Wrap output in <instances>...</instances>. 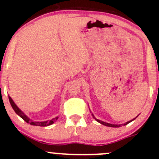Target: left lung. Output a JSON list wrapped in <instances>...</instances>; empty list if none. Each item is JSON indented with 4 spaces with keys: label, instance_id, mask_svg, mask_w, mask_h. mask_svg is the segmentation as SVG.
Here are the masks:
<instances>
[{
    "label": "left lung",
    "instance_id": "obj_1",
    "mask_svg": "<svg viewBox=\"0 0 159 159\" xmlns=\"http://www.w3.org/2000/svg\"><path fill=\"white\" fill-rule=\"evenodd\" d=\"M91 115H92L93 116V118H94V119L96 120V121H98V122H99L100 123V124H102V125H105V126H108V127H112V128H118V127H121V125H128L129 124V123H130L131 122V121H134V119H135L136 118H137V117H136V118H134V119H132V120H131V121H127V122H125V124H121V125H114V124H110V123H107V122H105V121H101V120H99V119H97V118H95V117L94 116V115H93V114H91Z\"/></svg>",
    "mask_w": 159,
    "mask_h": 159
}]
</instances>
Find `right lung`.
<instances>
[{"label": "right lung", "mask_w": 159, "mask_h": 159, "mask_svg": "<svg viewBox=\"0 0 159 159\" xmlns=\"http://www.w3.org/2000/svg\"><path fill=\"white\" fill-rule=\"evenodd\" d=\"M8 98H9V101H10L11 107H12V108L14 109V111H15V113L17 114V115H19V116H20V118H22V119L25 120V121H26L27 123H29V124L31 125L45 127V126H48V125H52L53 123L55 122V121L57 120V118H58V117L57 116V117H55L54 118H52L51 120H48V121H33V120L30 119V118H28V117L27 116V115H25V114L24 113V112L20 110V108H18V107L17 106V105L14 103V102L12 100V98H11L10 96H9Z\"/></svg>", "instance_id": "right-lung-1"}]
</instances>
